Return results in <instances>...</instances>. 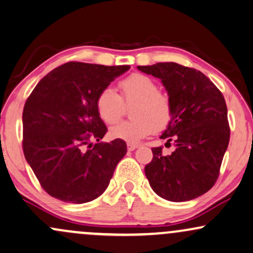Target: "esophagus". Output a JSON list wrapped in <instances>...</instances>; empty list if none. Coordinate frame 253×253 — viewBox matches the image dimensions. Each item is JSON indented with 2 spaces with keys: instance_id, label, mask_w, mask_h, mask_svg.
Here are the masks:
<instances>
[{
  "instance_id": "34e87169",
  "label": "esophagus",
  "mask_w": 253,
  "mask_h": 253,
  "mask_svg": "<svg viewBox=\"0 0 253 253\" xmlns=\"http://www.w3.org/2000/svg\"><path fill=\"white\" fill-rule=\"evenodd\" d=\"M126 146H127V150H129V151H133V150H136L137 148H138V145L133 144V143H127Z\"/></svg>"
}]
</instances>
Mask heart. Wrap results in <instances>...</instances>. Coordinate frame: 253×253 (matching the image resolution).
I'll use <instances>...</instances> for the list:
<instances>
[{"mask_svg": "<svg viewBox=\"0 0 253 253\" xmlns=\"http://www.w3.org/2000/svg\"><path fill=\"white\" fill-rule=\"evenodd\" d=\"M121 96L116 90L104 88L96 99L98 116L107 124H114L124 114V103L135 104L131 109L133 121L122 122L110 129V136L127 143H138L156 130H163L172 118L169 97L158 91L154 80L142 74H132L120 83Z\"/></svg>", "mask_w": 253, "mask_h": 253, "instance_id": "heart-1", "label": "heart"}]
</instances>
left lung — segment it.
<instances>
[{"instance_id":"1","label":"left lung","mask_w":253,"mask_h":253,"mask_svg":"<svg viewBox=\"0 0 253 253\" xmlns=\"http://www.w3.org/2000/svg\"><path fill=\"white\" fill-rule=\"evenodd\" d=\"M142 73L161 80L172 105V118L161 138L174 143L164 155L152 149L145 176L158 196L171 202L191 201L216 183L230 141L227 108L222 92L201 71L164 62L138 65ZM165 144V145H167Z\"/></svg>"}]
</instances>
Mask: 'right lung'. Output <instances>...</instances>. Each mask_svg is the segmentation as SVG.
<instances>
[{"mask_svg":"<svg viewBox=\"0 0 253 253\" xmlns=\"http://www.w3.org/2000/svg\"><path fill=\"white\" fill-rule=\"evenodd\" d=\"M129 69L69 62L45 75L28 97L22 116L24 157L52 197L82 204L108 188L126 144L99 142L108 129L96 99ZM92 139L98 141L93 148Z\"/></svg>","mask_w":253,"mask_h":253,"instance_id":"add662e5","label":"right lung"}]
</instances>
